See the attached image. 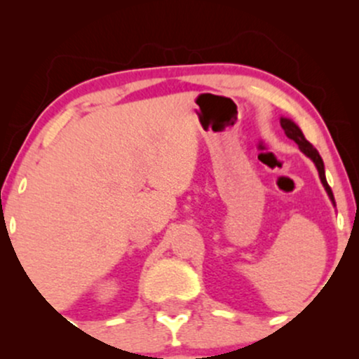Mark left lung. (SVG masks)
Wrapping results in <instances>:
<instances>
[{"instance_id":"left-lung-1","label":"left lung","mask_w":359,"mask_h":359,"mask_svg":"<svg viewBox=\"0 0 359 359\" xmlns=\"http://www.w3.org/2000/svg\"><path fill=\"white\" fill-rule=\"evenodd\" d=\"M280 125H282L283 131H285L287 137L290 138V140H294V142L297 143V145H299L300 150H302L304 154H306V155L309 156V158H311L312 162L316 163L317 170H319L320 182H323V185L325 187V191H327V194H329V197H331V201H332V203H334V196H332L331 187H329V185H327V180H325V174H324V162H323V158H320L319 151H317L316 148L312 147L311 143L307 142L306 137H304V135H302V131H300V128H299L297 125H295L294 121H290V119H287V118H282V119H280Z\"/></svg>"}]
</instances>
